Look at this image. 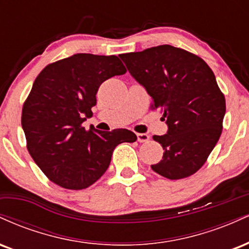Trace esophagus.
I'll return each instance as SVG.
<instances>
[{"label": "esophagus", "mask_w": 249, "mask_h": 249, "mask_svg": "<svg viewBox=\"0 0 249 249\" xmlns=\"http://www.w3.org/2000/svg\"><path fill=\"white\" fill-rule=\"evenodd\" d=\"M137 139L139 142H146L150 139V136L147 133H137Z\"/></svg>", "instance_id": "34e87169"}]
</instances>
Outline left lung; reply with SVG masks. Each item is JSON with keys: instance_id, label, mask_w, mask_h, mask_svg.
Listing matches in <instances>:
<instances>
[{"instance_id": "1", "label": "left lung", "mask_w": 249, "mask_h": 249, "mask_svg": "<svg viewBox=\"0 0 249 249\" xmlns=\"http://www.w3.org/2000/svg\"><path fill=\"white\" fill-rule=\"evenodd\" d=\"M119 57L167 124L166 134L153 136L164 156L152 170L171 180L192 176L221 136L226 102L213 71L200 57L168 44Z\"/></svg>"}]
</instances>
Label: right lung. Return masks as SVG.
Returning a JSON list of instances; mask_svg holds the SVG:
<instances>
[{
    "label": "right lung",
    "instance_id": "right-lung-1",
    "mask_svg": "<svg viewBox=\"0 0 249 249\" xmlns=\"http://www.w3.org/2000/svg\"><path fill=\"white\" fill-rule=\"evenodd\" d=\"M125 72L117 56L75 53L37 76L22 110V127L30 156L51 181L68 190L87 188L107 170L117 145L137 141L126 128L82 125L92 117L102 83Z\"/></svg>",
    "mask_w": 249,
    "mask_h": 249
}]
</instances>
